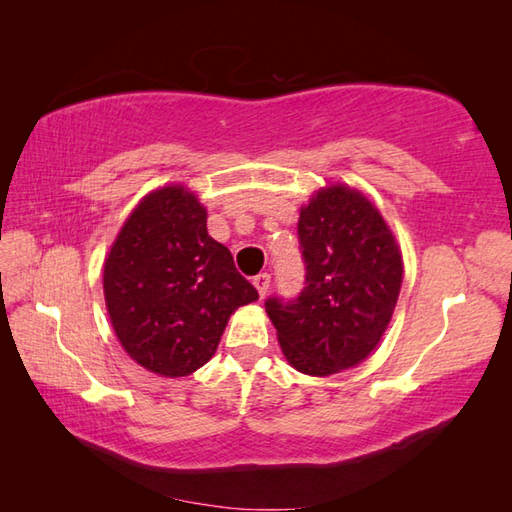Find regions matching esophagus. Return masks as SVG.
I'll list each match as a JSON object with an SVG mask.
<instances>
[{"label":"esophagus","instance_id":"obj_1","mask_svg":"<svg viewBox=\"0 0 512 512\" xmlns=\"http://www.w3.org/2000/svg\"><path fill=\"white\" fill-rule=\"evenodd\" d=\"M253 286L257 288L259 297H264L266 292H268V288H270V275L268 273H259L257 277H253Z\"/></svg>","mask_w":512,"mask_h":512}]
</instances>
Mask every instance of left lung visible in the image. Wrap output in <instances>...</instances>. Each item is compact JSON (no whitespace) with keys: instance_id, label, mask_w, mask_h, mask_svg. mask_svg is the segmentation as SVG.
I'll return each instance as SVG.
<instances>
[{"instance_id":"left-lung-1","label":"left lung","mask_w":512,"mask_h":512,"mask_svg":"<svg viewBox=\"0 0 512 512\" xmlns=\"http://www.w3.org/2000/svg\"><path fill=\"white\" fill-rule=\"evenodd\" d=\"M306 286L266 299L288 363L330 376L369 356L385 334L402 284V255L383 215L343 184L312 195L299 215Z\"/></svg>"}]
</instances>
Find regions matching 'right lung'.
<instances>
[{"mask_svg": "<svg viewBox=\"0 0 512 512\" xmlns=\"http://www.w3.org/2000/svg\"><path fill=\"white\" fill-rule=\"evenodd\" d=\"M103 290L125 352L169 378L209 363L228 317L259 299L182 184L151 191L127 217L105 259Z\"/></svg>", "mask_w": 512, "mask_h": 512, "instance_id": "1", "label": "right lung"}]
</instances>
